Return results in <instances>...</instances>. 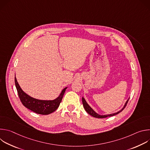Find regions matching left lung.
<instances>
[{"mask_svg":"<svg viewBox=\"0 0 150 150\" xmlns=\"http://www.w3.org/2000/svg\"><path fill=\"white\" fill-rule=\"evenodd\" d=\"M129 99H128V100L126 101V102L125 103V105H124V106H123V108L120 111H119V112H116V113H114L110 114V115H98V113H97L91 108V107L88 104V103L86 102V101H85V100L84 99L83 97L82 98V101L83 106V108H84L85 111H86L89 115H90L91 116H93V117H96V118H105V117H110V116H115V115H116L119 113L120 112H121L125 109V108L126 107V104H127L128 101H129Z\"/></svg>","mask_w":150,"mask_h":150,"instance_id":"left-lung-1","label":"left lung"}]
</instances>
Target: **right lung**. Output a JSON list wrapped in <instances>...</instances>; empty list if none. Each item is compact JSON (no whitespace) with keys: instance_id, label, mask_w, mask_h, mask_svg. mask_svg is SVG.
Wrapping results in <instances>:
<instances>
[{"instance_id":"right-lung-1","label":"right lung","mask_w":150,"mask_h":150,"mask_svg":"<svg viewBox=\"0 0 150 150\" xmlns=\"http://www.w3.org/2000/svg\"><path fill=\"white\" fill-rule=\"evenodd\" d=\"M15 83L18 96L23 104L30 110L37 114L43 115L50 114L56 110L67 88V87L64 88L59 96L53 100H41L33 98L24 93L20 87L16 77H15Z\"/></svg>"}]
</instances>
